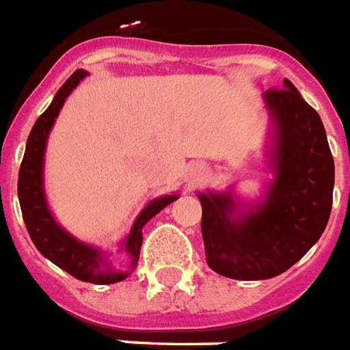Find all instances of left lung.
<instances>
[{"instance_id": "obj_1", "label": "left lung", "mask_w": 350, "mask_h": 350, "mask_svg": "<svg viewBox=\"0 0 350 350\" xmlns=\"http://www.w3.org/2000/svg\"><path fill=\"white\" fill-rule=\"evenodd\" d=\"M264 93L273 122V180L262 200L244 207L231 191L198 193L207 264L229 279L281 275L316 244L329 222L334 159L323 122L290 80Z\"/></svg>"}]
</instances>
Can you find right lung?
<instances>
[{
    "mask_svg": "<svg viewBox=\"0 0 350 350\" xmlns=\"http://www.w3.org/2000/svg\"><path fill=\"white\" fill-rule=\"evenodd\" d=\"M86 75L88 71L84 69H77L58 90L49 108L34 122L27 139L25 154H23L20 176H18V198H20L21 215H23L27 231L31 234L36 250L45 258H49L51 262H55L58 268L68 271L69 275H73L79 281L93 282V284H113V282L126 279L135 270L137 260H139L141 244H143V226L152 217H156L159 211L178 200L180 194L159 196L148 202L145 209L141 211L130 233L119 247L128 258L126 270L122 271L111 270V262L108 260L106 253L77 240L55 220L44 191V154L47 135L55 124V119L62 110L66 98L69 97V93L79 86V82Z\"/></svg>",
    "mask_w": 350,
    "mask_h": 350,
    "instance_id": "right-lung-1",
    "label": "right lung"
}]
</instances>
